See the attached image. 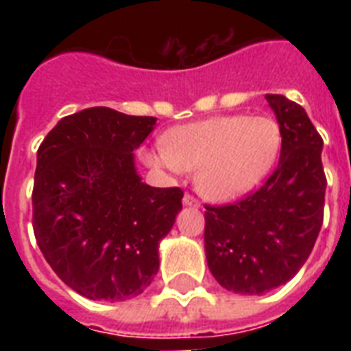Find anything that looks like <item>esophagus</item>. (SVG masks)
Segmentation results:
<instances>
[{"label": "esophagus", "instance_id": "esophagus-1", "mask_svg": "<svg viewBox=\"0 0 351 351\" xmlns=\"http://www.w3.org/2000/svg\"><path fill=\"white\" fill-rule=\"evenodd\" d=\"M184 204H186V206H193V208H198V206H200V202L193 197L191 193H186V195H184Z\"/></svg>", "mask_w": 351, "mask_h": 351}]
</instances>
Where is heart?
Returning a JSON list of instances; mask_svg holds the SVG:
<instances>
[{"instance_id": "1", "label": "heart", "mask_w": 351, "mask_h": 351, "mask_svg": "<svg viewBox=\"0 0 351 351\" xmlns=\"http://www.w3.org/2000/svg\"><path fill=\"white\" fill-rule=\"evenodd\" d=\"M282 145V131L269 117L224 114L175 127L164 134V151L151 164L171 171L197 169L204 197L230 200L258 184L271 171Z\"/></svg>"}]
</instances>
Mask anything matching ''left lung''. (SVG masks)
Returning <instances> with one entry per match:
<instances>
[{
  "mask_svg": "<svg viewBox=\"0 0 351 351\" xmlns=\"http://www.w3.org/2000/svg\"><path fill=\"white\" fill-rule=\"evenodd\" d=\"M275 111L280 160L256 191L233 204H206L204 245L220 286L258 295L278 288L308 261L324 219L322 138L299 104L266 95Z\"/></svg>",
  "mask_w": 351,
  "mask_h": 351,
  "instance_id": "8db88e82",
  "label": "left lung"
}]
</instances>
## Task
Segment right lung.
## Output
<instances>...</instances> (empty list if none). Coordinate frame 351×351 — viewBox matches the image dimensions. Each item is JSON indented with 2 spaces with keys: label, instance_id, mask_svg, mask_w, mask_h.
Returning a JSON list of instances; mask_svg holds the SVG:
<instances>
[{
  "label": "right lung",
  "instance_id": "right-lung-1",
  "mask_svg": "<svg viewBox=\"0 0 351 351\" xmlns=\"http://www.w3.org/2000/svg\"><path fill=\"white\" fill-rule=\"evenodd\" d=\"M153 117L89 107L58 121L38 149L32 228L58 277L93 300H125L158 271V242L182 209L180 187H151L132 151Z\"/></svg>",
  "mask_w": 351,
  "mask_h": 351
}]
</instances>
